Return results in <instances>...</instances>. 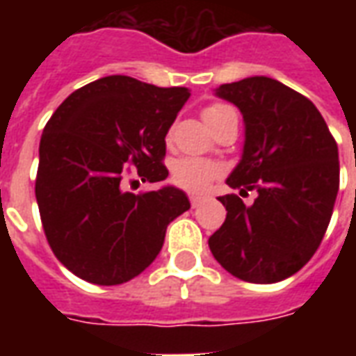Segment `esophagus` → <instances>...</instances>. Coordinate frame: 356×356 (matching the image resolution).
Masks as SVG:
<instances>
[{"mask_svg": "<svg viewBox=\"0 0 356 356\" xmlns=\"http://www.w3.org/2000/svg\"><path fill=\"white\" fill-rule=\"evenodd\" d=\"M188 198H191V206H193V208H196V206L204 200V196H202V194H191Z\"/></svg>", "mask_w": 356, "mask_h": 356, "instance_id": "obj_1", "label": "esophagus"}]
</instances>
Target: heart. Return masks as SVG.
I'll use <instances>...</instances> for the list:
<instances>
[{
  "label": "heart",
  "mask_w": 356,
  "mask_h": 356,
  "mask_svg": "<svg viewBox=\"0 0 356 356\" xmlns=\"http://www.w3.org/2000/svg\"><path fill=\"white\" fill-rule=\"evenodd\" d=\"M227 110H232L225 104H209L208 108L204 110V118L206 122L211 124L213 120L225 114ZM219 165H216L209 160H202V158H179L171 165V177L175 181V185L186 191H204L206 186L219 175Z\"/></svg>",
  "instance_id": "b5f03b06"
}]
</instances>
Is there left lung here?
<instances>
[{
	"mask_svg": "<svg viewBox=\"0 0 356 356\" xmlns=\"http://www.w3.org/2000/svg\"><path fill=\"white\" fill-rule=\"evenodd\" d=\"M217 97L244 118L242 160L227 179L240 194L219 196L227 209L209 236L211 254L240 280L275 284L296 275L321 246L339 188V156L313 102L267 76L223 83Z\"/></svg>",
	"mask_w": 356,
	"mask_h": 356,
	"instance_id": "1",
	"label": "left lung"
}]
</instances>
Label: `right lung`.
I'll list each match as a JSON object with an SVG mask.
<instances>
[{
	"instance_id": "1",
	"label": "right lung",
	"mask_w": 356,
	"mask_h": 356,
	"mask_svg": "<svg viewBox=\"0 0 356 356\" xmlns=\"http://www.w3.org/2000/svg\"><path fill=\"white\" fill-rule=\"evenodd\" d=\"M188 97L186 88L106 76L76 89L45 125L35 200L53 254L81 280L116 286L140 275L168 225L191 208L175 186L133 194L125 183L129 171L143 183L170 175L165 135Z\"/></svg>"
}]
</instances>
